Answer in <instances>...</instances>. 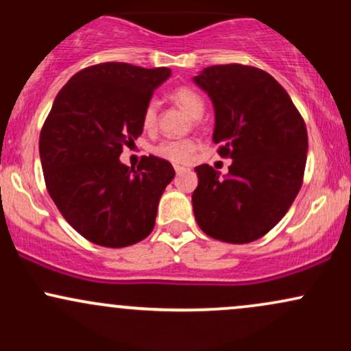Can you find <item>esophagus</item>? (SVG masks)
<instances>
[{"mask_svg":"<svg viewBox=\"0 0 351 351\" xmlns=\"http://www.w3.org/2000/svg\"><path fill=\"white\" fill-rule=\"evenodd\" d=\"M175 171H176V175H183L184 171H186V168H183V167H175Z\"/></svg>","mask_w":351,"mask_h":351,"instance_id":"1","label":"esophagus"}]
</instances>
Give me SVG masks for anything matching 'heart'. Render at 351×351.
Returning <instances> with one entry per match:
<instances>
[{"label": "heart", "instance_id": "1", "mask_svg": "<svg viewBox=\"0 0 351 351\" xmlns=\"http://www.w3.org/2000/svg\"><path fill=\"white\" fill-rule=\"evenodd\" d=\"M173 100L183 108L184 112L193 119H199L204 112V100L201 99L198 92L189 87H178L173 92ZM156 117H158V104L155 100H148L145 104L142 112V123L147 130H152L156 125ZM195 140L181 138V140H163L155 147V155L160 158L168 160L173 163H188L196 152Z\"/></svg>", "mask_w": 351, "mask_h": 351}]
</instances>
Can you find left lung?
Masks as SVG:
<instances>
[{"mask_svg":"<svg viewBox=\"0 0 351 351\" xmlns=\"http://www.w3.org/2000/svg\"><path fill=\"white\" fill-rule=\"evenodd\" d=\"M193 80L215 106L217 153L232 158L226 176L209 165L195 168L196 223L217 241L252 243L279 223L302 186L305 122L285 88L257 67L211 66Z\"/></svg>","mask_w":351,"mask_h":351,"instance_id":"obj_1","label":"left lung"}]
</instances>
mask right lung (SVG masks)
Listing matches in <instances>:
<instances>
[{
    "instance_id": "right-lung-1",
    "label": "right lung",
    "mask_w": 351,
    "mask_h": 351,
    "mask_svg": "<svg viewBox=\"0 0 351 351\" xmlns=\"http://www.w3.org/2000/svg\"><path fill=\"white\" fill-rule=\"evenodd\" d=\"M171 75L102 62L72 75L59 90L39 136L44 180L52 201L80 236L104 247H127L155 226L171 163L143 156L130 168L119 160L143 132L142 112Z\"/></svg>"
}]
</instances>
